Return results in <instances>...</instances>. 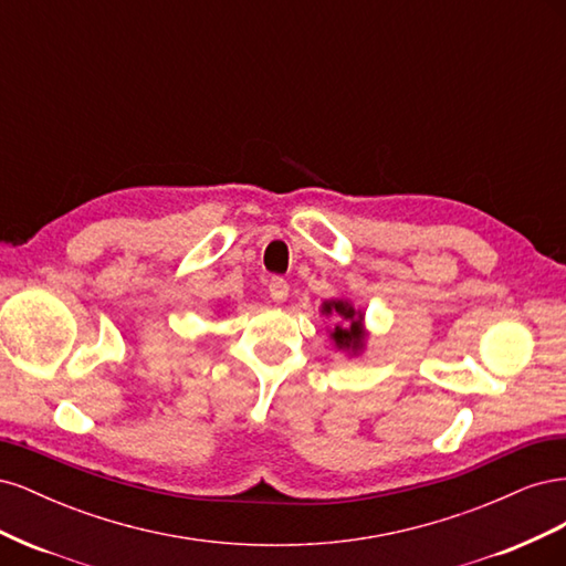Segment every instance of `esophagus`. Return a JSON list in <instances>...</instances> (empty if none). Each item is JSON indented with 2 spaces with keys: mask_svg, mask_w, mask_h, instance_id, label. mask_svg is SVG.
I'll list each match as a JSON object with an SVG mask.
<instances>
[{
  "mask_svg": "<svg viewBox=\"0 0 566 566\" xmlns=\"http://www.w3.org/2000/svg\"><path fill=\"white\" fill-rule=\"evenodd\" d=\"M287 293H290V285H287V281L285 279H279V276H273L271 281H269V297L273 300V302H285L287 300Z\"/></svg>",
  "mask_w": 566,
  "mask_h": 566,
  "instance_id": "esophagus-1",
  "label": "esophagus"
}]
</instances>
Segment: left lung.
Here are the masks:
<instances>
[{
  "label": "left lung",
  "instance_id": "8db88e82",
  "mask_svg": "<svg viewBox=\"0 0 566 566\" xmlns=\"http://www.w3.org/2000/svg\"><path fill=\"white\" fill-rule=\"evenodd\" d=\"M321 314L325 316H339L342 323H337L335 328L331 331V337L335 342V347L342 352H352L358 354L364 349V342H366V331H364V314L354 310L352 302L347 300H328L323 302L321 306Z\"/></svg>",
  "mask_w": 566,
  "mask_h": 566
}]
</instances>
